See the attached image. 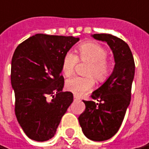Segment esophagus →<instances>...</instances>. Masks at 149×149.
I'll return each instance as SVG.
<instances>
[{
  "label": "esophagus",
  "instance_id": "34e87169",
  "mask_svg": "<svg viewBox=\"0 0 149 149\" xmlns=\"http://www.w3.org/2000/svg\"><path fill=\"white\" fill-rule=\"evenodd\" d=\"M74 100H80V98L78 96H75V95L74 96Z\"/></svg>",
  "mask_w": 149,
  "mask_h": 149
}]
</instances>
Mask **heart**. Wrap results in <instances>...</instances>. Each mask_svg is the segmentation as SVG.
Here are the masks:
<instances>
[{"mask_svg":"<svg viewBox=\"0 0 149 149\" xmlns=\"http://www.w3.org/2000/svg\"><path fill=\"white\" fill-rule=\"evenodd\" d=\"M78 56L72 52H67L64 55L61 64V70L65 76H70L74 71L78 63L88 61L85 70L86 77L75 76L66 81V88L77 96H81L94 86L93 77L97 83H103L107 79L111 73V63L108 60L107 49L96 42H86L80 45L78 49ZM93 77H92L91 76Z\"/></svg>","mask_w":149,"mask_h":149,"instance_id":"heart-1","label":"heart"}]
</instances>
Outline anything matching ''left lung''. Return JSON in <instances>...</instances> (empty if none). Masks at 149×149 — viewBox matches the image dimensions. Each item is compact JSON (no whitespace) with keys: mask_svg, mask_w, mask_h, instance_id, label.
I'll list each match as a JSON object with an SVG mask.
<instances>
[{"mask_svg":"<svg viewBox=\"0 0 149 149\" xmlns=\"http://www.w3.org/2000/svg\"><path fill=\"white\" fill-rule=\"evenodd\" d=\"M92 37L109 45L115 65L107 80L91 95L98 102L84 100L86 108L79 122L86 137L104 141L115 135L123 123L131 101L135 61L128 45L120 38L110 34H94Z\"/></svg>","mask_w":149,"mask_h":149,"instance_id":"left-lung-1","label":"left lung"}]
</instances>
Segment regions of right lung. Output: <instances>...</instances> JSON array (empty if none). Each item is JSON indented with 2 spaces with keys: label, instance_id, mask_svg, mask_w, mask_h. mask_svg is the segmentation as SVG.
Instances as JSON below:
<instances>
[{
  "label": "right lung",
  "instance_id": "add662e5",
  "mask_svg": "<svg viewBox=\"0 0 149 149\" xmlns=\"http://www.w3.org/2000/svg\"><path fill=\"white\" fill-rule=\"evenodd\" d=\"M79 40L73 36L36 34L14 51L11 61L14 110L30 139L42 142L53 138L73 102L72 93L62 92L61 64L65 54Z\"/></svg>",
  "mask_w": 149,
  "mask_h": 149
}]
</instances>
